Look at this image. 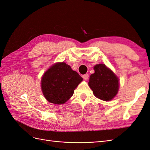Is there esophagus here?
Listing matches in <instances>:
<instances>
[{
  "label": "esophagus",
  "instance_id": "1",
  "mask_svg": "<svg viewBox=\"0 0 150 150\" xmlns=\"http://www.w3.org/2000/svg\"><path fill=\"white\" fill-rule=\"evenodd\" d=\"M83 78L84 80H88L89 79V75L88 74H86L83 75Z\"/></svg>",
  "mask_w": 150,
  "mask_h": 150
}]
</instances>
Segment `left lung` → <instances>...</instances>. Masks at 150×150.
I'll use <instances>...</instances> for the list:
<instances>
[{
	"instance_id": "left-lung-1",
	"label": "left lung",
	"mask_w": 150,
	"mask_h": 150,
	"mask_svg": "<svg viewBox=\"0 0 150 150\" xmlns=\"http://www.w3.org/2000/svg\"><path fill=\"white\" fill-rule=\"evenodd\" d=\"M94 73L90 76L88 84L94 96L103 101H110L118 91L119 80L103 64L94 67Z\"/></svg>"
}]
</instances>
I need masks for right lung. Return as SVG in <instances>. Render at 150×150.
I'll return each mask as SVG.
<instances>
[{
	"label": "right lung",
	"instance_id": "obj_1",
	"mask_svg": "<svg viewBox=\"0 0 150 150\" xmlns=\"http://www.w3.org/2000/svg\"><path fill=\"white\" fill-rule=\"evenodd\" d=\"M83 81L78 72L72 71L65 62L56 63L45 72L41 80L44 97L54 104L66 103Z\"/></svg>",
	"mask_w": 150,
	"mask_h": 150
}]
</instances>
